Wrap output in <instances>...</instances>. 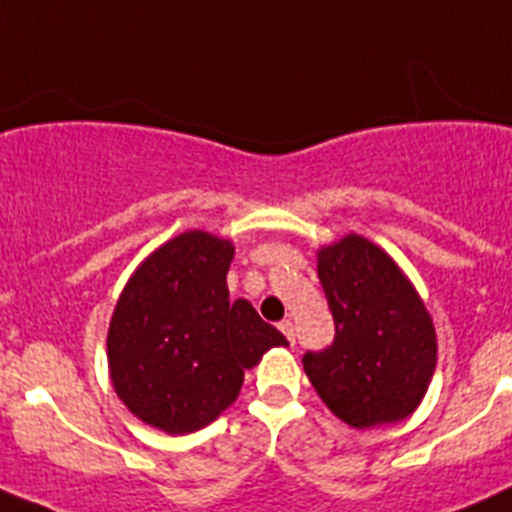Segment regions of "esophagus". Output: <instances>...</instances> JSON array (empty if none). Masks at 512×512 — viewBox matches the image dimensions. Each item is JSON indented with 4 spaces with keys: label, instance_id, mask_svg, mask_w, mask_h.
Returning <instances> with one entry per match:
<instances>
[{
    "label": "esophagus",
    "instance_id": "obj_1",
    "mask_svg": "<svg viewBox=\"0 0 512 512\" xmlns=\"http://www.w3.org/2000/svg\"><path fill=\"white\" fill-rule=\"evenodd\" d=\"M278 329L283 331V334H285V339H288L290 344H296V334H293V321H290V319L280 321V324H278Z\"/></svg>",
    "mask_w": 512,
    "mask_h": 512
}]
</instances>
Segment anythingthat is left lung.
Wrapping results in <instances>:
<instances>
[{
  "instance_id": "obj_1",
  "label": "left lung",
  "mask_w": 512,
  "mask_h": 512,
  "mask_svg": "<svg viewBox=\"0 0 512 512\" xmlns=\"http://www.w3.org/2000/svg\"><path fill=\"white\" fill-rule=\"evenodd\" d=\"M334 342L303 354L319 398L352 428L411 416L436 370V329L416 285L388 252L349 232L316 252Z\"/></svg>"
}]
</instances>
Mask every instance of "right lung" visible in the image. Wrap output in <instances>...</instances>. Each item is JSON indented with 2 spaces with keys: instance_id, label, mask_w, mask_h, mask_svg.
Instances as JSON below:
<instances>
[{
  "instance_id": "add662e5",
  "label": "right lung",
  "mask_w": 512,
  "mask_h": 512,
  "mask_svg": "<svg viewBox=\"0 0 512 512\" xmlns=\"http://www.w3.org/2000/svg\"><path fill=\"white\" fill-rule=\"evenodd\" d=\"M234 245L191 229L137 265L107 334L112 388L130 413L165 434L209 426L237 400L245 370L288 347L250 301H229Z\"/></svg>"
}]
</instances>
